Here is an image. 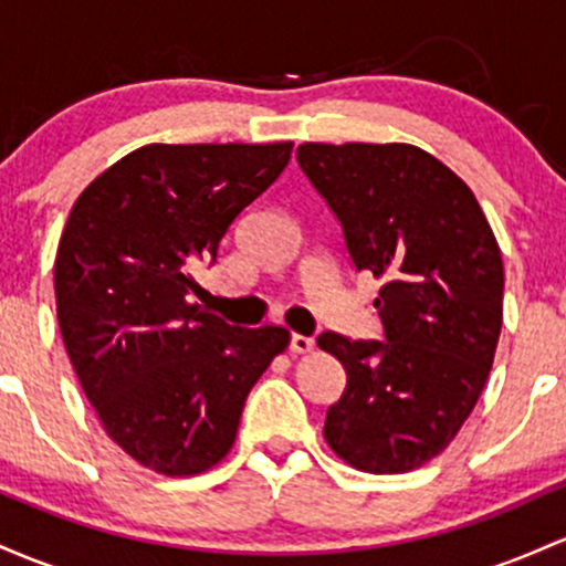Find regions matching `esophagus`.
Wrapping results in <instances>:
<instances>
[{
	"label": "esophagus",
	"instance_id": "1",
	"mask_svg": "<svg viewBox=\"0 0 566 566\" xmlns=\"http://www.w3.org/2000/svg\"><path fill=\"white\" fill-rule=\"evenodd\" d=\"M313 347H315V339H313V336H302V334H294V336H291V345H289V350L294 353V355L313 353Z\"/></svg>",
	"mask_w": 566,
	"mask_h": 566
}]
</instances>
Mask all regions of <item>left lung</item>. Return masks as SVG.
I'll list each match as a JSON object with an SVG mask.
<instances>
[{
  "label": "left lung",
  "mask_w": 566,
  "mask_h": 566,
  "mask_svg": "<svg viewBox=\"0 0 566 566\" xmlns=\"http://www.w3.org/2000/svg\"><path fill=\"white\" fill-rule=\"evenodd\" d=\"M355 270L382 277L385 339L323 332L347 371L326 436L347 465L406 473L449 447L484 390L503 328V256L465 181L411 144H302Z\"/></svg>",
  "instance_id": "obj_1"
}]
</instances>
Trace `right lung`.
<instances>
[{"mask_svg":"<svg viewBox=\"0 0 566 566\" xmlns=\"http://www.w3.org/2000/svg\"><path fill=\"white\" fill-rule=\"evenodd\" d=\"M294 144H146L74 202L55 253L63 345L101 424L163 475H198L238 436L251 387L289 347L192 304L238 213Z\"/></svg>","mask_w":566,"mask_h":566,"instance_id":"obj_1","label":"right lung"}]
</instances>
